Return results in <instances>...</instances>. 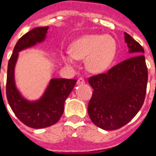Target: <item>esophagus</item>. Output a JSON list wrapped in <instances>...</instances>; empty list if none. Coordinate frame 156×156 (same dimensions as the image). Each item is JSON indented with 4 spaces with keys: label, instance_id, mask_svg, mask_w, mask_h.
<instances>
[{
    "label": "esophagus",
    "instance_id": "1",
    "mask_svg": "<svg viewBox=\"0 0 156 156\" xmlns=\"http://www.w3.org/2000/svg\"><path fill=\"white\" fill-rule=\"evenodd\" d=\"M84 83H85V81H84L83 78H78V82H77V84H78V85H83Z\"/></svg>",
    "mask_w": 156,
    "mask_h": 156
}]
</instances>
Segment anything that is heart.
<instances>
[{"mask_svg": "<svg viewBox=\"0 0 156 156\" xmlns=\"http://www.w3.org/2000/svg\"><path fill=\"white\" fill-rule=\"evenodd\" d=\"M117 51L116 41L109 34H87L72 43L70 52L62 55L64 63L74 64L76 59H85L87 69L101 73L109 69L115 60Z\"/></svg>", "mask_w": 156, "mask_h": 156, "instance_id": "heart-1", "label": "heart"}]
</instances>
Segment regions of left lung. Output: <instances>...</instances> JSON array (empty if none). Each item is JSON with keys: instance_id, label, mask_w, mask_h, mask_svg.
Instances as JSON below:
<instances>
[{"instance_id": "1", "label": "left lung", "mask_w": 156, "mask_h": 156, "mask_svg": "<svg viewBox=\"0 0 156 156\" xmlns=\"http://www.w3.org/2000/svg\"><path fill=\"white\" fill-rule=\"evenodd\" d=\"M128 53L133 55L106 73L88 79L93 93L87 107L93 124L107 131L122 127L142 107L148 71L142 46L124 33Z\"/></svg>"}]
</instances>
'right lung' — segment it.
I'll return each mask as SVG.
<instances>
[{"label":"right lung","instance_id":"add662e5","mask_svg":"<svg viewBox=\"0 0 156 156\" xmlns=\"http://www.w3.org/2000/svg\"><path fill=\"white\" fill-rule=\"evenodd\" d=\"M49 27H37L24 34L16 43L7 68L6 97L8 102L18 119L29 127L41 129L54 125L60 119L64 111V102L72 92L77 80L51 78L39 99L28 100L17 88L15 68L19 53L34 47L46 39Z\"/></svg>","mask_w":156,"mask_h":156}]
</instances>
